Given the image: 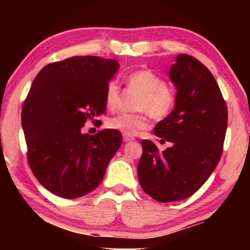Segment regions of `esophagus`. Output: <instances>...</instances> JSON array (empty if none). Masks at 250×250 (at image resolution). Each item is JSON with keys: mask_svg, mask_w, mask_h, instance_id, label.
<instances>
[{"mask_svg": "<svg viewBox=\"0 0 250 250\" xmlns=\"http://www.w3.org/2000/svg\"><path fill=\"white\" fill-rule=\"evenodd\" d=\"M123 139H124V141L125 142H132V141H134V138H133V136H128V135H123Z\"/></svg>", "mask_w": 250, "mask_h": 250, "instance_id": "obj_1", "label": "esophagus"}]
</instances>
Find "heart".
Segmentation results:
<instances>
[{
    "instance_id": "obj_1",
    "label": "heart",
    "mask_w": 250,
    "mask_h": 250,
    "mask_svg": "<svg viewBox=\"0 0 250 250\" xmlns=\"http://www.w3.org/2000/svg\"><path fill=\"white\" fill-rule=\"evenodd\" d=\"M128 86L139 93L131 114H121L108 119L107 125L123 135H136L149 128L150 116L162 121L170 115L175 107V94L162 76L151 69L133 71L126 77ZM121 100V87L116 81L109 82L105 87L104 102L109 110H115Z\"/></svg>"
}]
</instances>
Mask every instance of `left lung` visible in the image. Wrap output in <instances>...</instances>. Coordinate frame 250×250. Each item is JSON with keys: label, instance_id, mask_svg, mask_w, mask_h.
<instances>
[{"label": "left lung", "instance_id": "left-lung-1", "mask_svg": "<svg viewBox=\"0 0 250 250\" xmlns=\"http://www.w3.org/2000/svg\"><path fill=\"white\" fill-rule=\"evenodd\" d=\"M169 77L177 88L175 108L155 134L172 146L160 152L143 140L138 166L143 191L159 203L183 200L199 190L220 162L228 126L223 95L199 60L179 54Z\"/></svg>", "mask_w": 250, "mask_h": 250}]
</instances>
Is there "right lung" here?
Returning a JSON list of instances; mask_svg holds the SVG:
<instances>
[{
    "label": "right lung",
    "mask_w": 250,
    "mask_h": 250,
    "mask_svg": "<svg viewBox=\"0 0 250 250\" xmlns=\"http://www.w3.org/2000/svg\"><path fill=\"white\" fill-rule=\"evenodd\" d=\"M119 64L115 59L77 56L46 64L22 104L27 160L51 192L75 199L93 191L122 146L121 132L83 134L86 122L105 112V87Z\"/></svg>",
    "instance_id": "add662e5"
}]
</instances>
